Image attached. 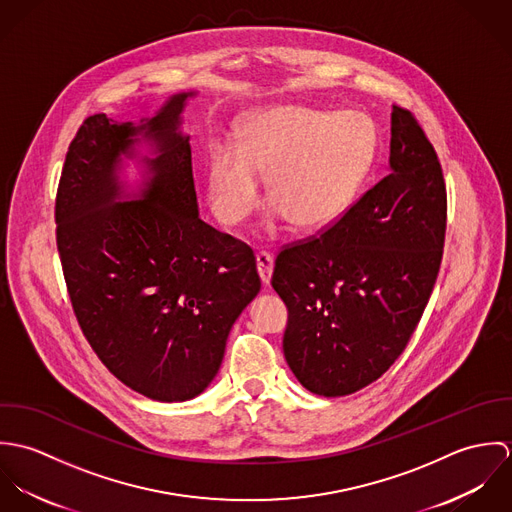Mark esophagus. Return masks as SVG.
I'll use <instances>...</instances> for the list:
<instances>
[{
  "label": "esophagus",
  "instance_id": "1",
  "mask_svg": "<svg viewBox=\"0 0 512 512\" xmlns=\"http://www.w3.org/2000/svg\"><path fill=\"white\" fill-rule=\"evenodd\" d=\"M256 264H258V274L262 284H270L272 280V270H274V258L270 252H258L256 254Z\"/></svg>",
  "mask_w": 512,
  "mask_h": 512
}]
</instances>
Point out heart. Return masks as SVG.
<instances>
[{"label": "heart", "instance_id": "heart-1", "mask_svg": "<svg viewBox=\"0 0 512 512\" xmlns=\"http://www.w3.org/2000/svg\"><path fill=\"white\" fill-rule=\"evenodd\" d=\"M378 130L357 110L325 112L278 106L252 114L236 144H219L207 167L209 197L224 224L246 219L260 203L264 177L274 203L270 228L292 220L315 230L355 201L378 155Z\"/></svg>", "mask_w": 512, "mask_h": 512}]
</instances>
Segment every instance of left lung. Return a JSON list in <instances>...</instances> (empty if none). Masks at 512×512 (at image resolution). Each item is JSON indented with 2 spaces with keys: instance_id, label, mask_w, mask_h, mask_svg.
<instances>
[{
  "instance_id": "8db88e82",
  "label": "left lung",
  "mask_w": 512,
  "mask_h": 512,
  "mask_svg": "<svg viewBox=\"0 0 512 512\" xmlns=\"http://www.w3.org/2000/svg\"><path fill=\"white\" fill-rule=\"evenodd\" d=\"M390 136V173L325 232L276 258L284 355L319 396L353 394L394 365L438 278L447 220L438 153L406 108L392 106Z\"/></svg>"
}]
</instances>
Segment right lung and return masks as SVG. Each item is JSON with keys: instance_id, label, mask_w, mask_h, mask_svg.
<instances>
[{"instance_id": "right-lung-1", "label": "right lung", "mask_w": 512, "mask_h": 512, "mask_svg": "<svg viewBox=\"0 0 512 512\" xmlns=\"http://www.w3.org/2000/svg\"><path fill=\"white\" fill-rule=\"evenodd\" d=\"M173 94L140 124L88 116L59 181L57 248L74 315L104 366L157 402L199 396L217 376L228 333L260 292L248 244L199 219ZM146 141L145 189L122 200L121 155ZM128 197V195H126Z\"/></svg>"}]
</instances>
